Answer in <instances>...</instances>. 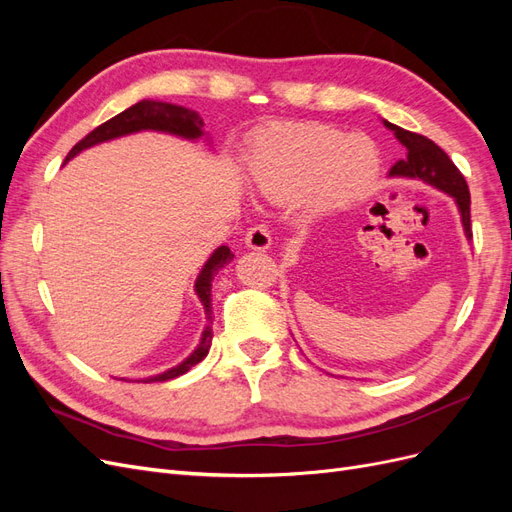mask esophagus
Listing matches in <instances>:
<instances>
[{
  "instance_id": "obj_1",
  "label": "esophagus",
  "mask_w": 512,
  "mask_h": 512,
  "mask_svg": "<svg viewBox=\"0 0 512 512\" xmlns=\"http://www.w3.org/2000/svg\"><path fill=\"white\" fill-rule=\"evenodd\" d=\"M269 245H271V232L267 230V226L256 224L247 230L245 247H250V250H256V252H265L269 250Z\"/></svg>"
}]
</instances>
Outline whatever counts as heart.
<instances>
[{"mask_svg": "<svg viewBox=\"0 0 512 512\" xmlns=\"http://www.w3.org/2000/svg\"><path fill=\"white\" fill-rule=\"evenodd\" d=\"M380 173L376 145L344 136L324 123H288L262 134L254 147L252 177L273 200L307 198L309 209L331 211L365 198Z\"/></svg>", "mask_w": 512, "mask_h": 512, "instance_id": "heart-1", "label": "heart"}]
</instances>
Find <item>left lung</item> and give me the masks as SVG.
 <instances>
[{
    "mask_svg": "<svg viewBox=\"0 0 512 512\" xmlns=\"http://www.w3.org/2000/svg\"><path fill=\"white\" fill-rule=\"evenodd\" d=\"M384 126L393 130L399 138V143L406 147V158L397 160L391 166V173L395 177H412L421 179L433 188L446 192L448 196L455 198V203L461 211V222L466 237L472 239V222H470V190L468 183L459 173V168L453 164V160L446 156L444 149H440L431 138L416 134L410 130H404L395 126V123L384 121Z\"/></svg>",
    "mask_w": 512,
    "mask_h": 512,
    "instance_id": "8db88e82",
    "label": "left lung"
}]
</instances>
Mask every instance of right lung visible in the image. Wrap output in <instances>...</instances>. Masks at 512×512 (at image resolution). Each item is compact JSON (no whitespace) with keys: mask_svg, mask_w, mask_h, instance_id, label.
<instances>
[{"mask_svg":"<svg viewBox=\"0 0 512 512\" xmlns=\"http://www.w3.org/2000/svg\"><path fill=\"white\" fill-rule=\"evenodd\" d=\"M138 130H160V132H168V134H177L183 138H198L203 136V119L192 108H183V106H175V104H168V102H156V100H143V102H136L134 106L126 108V111L115 115L113 119L104 121L102 126H98L96 130H91L83 141L76 143L68 158H74L76 153H81L83 149L91 147V145H98L104 141H111V138L123 136V134H132ZM232 260V252L228 250L226 245L218 247L211 254V258L207 260V265L200 271L198 280H196V294L200 303L205 305V312L207 318L211 320V282H213V275L218 273L224 265ZM211 329L207 327L203 331V337H200V344L198 348L185 359L181 365L173 367L164 371L160 376H153L147 382H166V380H173L185 371H190L196 363H200L207 356L209 348H211Z\"/></svg>","mask_w":512,"mask_h":512,"instance_id":"right-lung-1","label":"right lung"}]
</instances>
